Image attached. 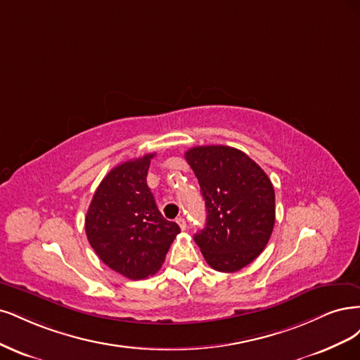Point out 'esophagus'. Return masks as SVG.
<instances>
[{"label":"esophagus","mask_w":360,"mask_h":360,"mask_svg":"<svg viewBox=\"0 0 360 360\" xmlns=\"http://www.w3.org/2000/svg\"><path fill=\"white\" fill-rule=\"evenodd\" d=\"M176 223L179 224V227H181L182 230L187 229V221H185L184 217H178V218H176Z\"/></svg>","instance_id":"1"}]
</instances>
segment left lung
<instances>
[{
  "instance_id": "1",
  "label": "left lung",
  "mask_w": 360,
  "mask_h": 360,
  "mask_svg": "<svg viewBox=\"0 0 360 360\" xmlns=\"http://www.w3.org/2000/svg\"><path fill=\"white\" fill-rule=\"evenodd\" d=\"M199 179L206 226L194 235L206 263L236 272L268 245L275 224V191L263 169L230 146H194L185 153Z\"/></svg>"
}]
</instances>
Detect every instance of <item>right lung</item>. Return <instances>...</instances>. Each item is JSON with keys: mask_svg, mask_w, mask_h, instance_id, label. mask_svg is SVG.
I'll return each mask as SVG.
<instances>
[{"mask_svg": "<svg viewBox=\"0 0 360 360\" xmlns=\"http://www.w3.org/2000/svg\"><path fill=\"white\" fill-rule=\"evenodd\" d=\"M154 155L113 167L100 182L85 217L86 236L97 256L130 280L154 275L181 231L161 215L146 184Z\"/></svg>", "mask_w": 360, "mask_h": 360, "instance_id": "obj_1", "label": "right lung"}]
</instances>
